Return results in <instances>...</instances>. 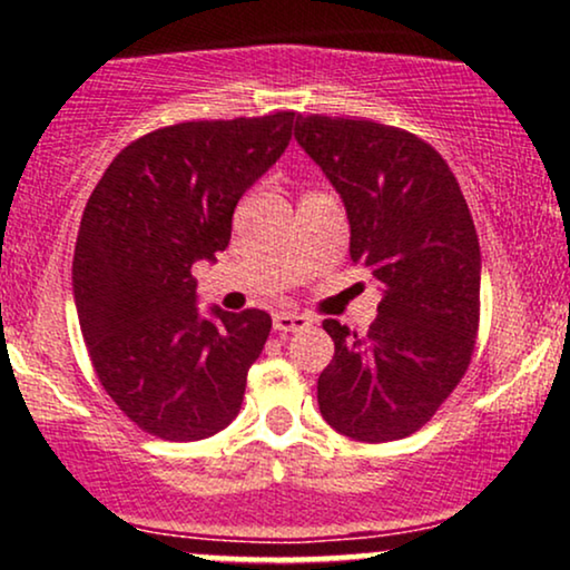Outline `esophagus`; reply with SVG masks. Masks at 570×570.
<instances>
[{"label":"esophagus","instance_id":"1","mask_svg":"<svg viewBox=\"0 0 570 570\" xmlns=\"http://www.w3.org/2000/svg\"><path fill=\"white\" fill-rule=\"evenodd\" d=\"M313 322L307 316H303V313H286L281 311L273 316V326H276L278 335H292V332H303L311 326Z\"/></svg>","mask_w":570,"mask_h":570}]
</instances>
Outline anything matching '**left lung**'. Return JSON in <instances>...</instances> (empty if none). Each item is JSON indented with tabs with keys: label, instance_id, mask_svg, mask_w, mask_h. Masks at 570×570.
<instances>
[{
	"label": "left lung",
	"instance_id": "obj_1",
	"mask_svg": "<svg viewBox=\"0 0 570 570\" xmlns=\"http://www.w3.org/2000/svg\"><path fill=\"white\" fill-rule=\"evenodd\" d=\"M294 139L337 189L351 259L381 289L364 337L324 322L335 356L318 375V410L351 440H402L472 362L482 276L472 214L442 155L407 130L297 115Z\"/></svg>",
	"mask_w": 570,
	"mask_h": 570
}]
</instances>
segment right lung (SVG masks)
<instances>
[{"instance_id": "right-lung-1", "label": "right lung", "mask_w": 570, "mask_h": 570, "mask_svg": "<svg viewBox=\"0 0 570 570\" xmlns=\"http://www.w3.org/2000/svg\"><path fill=\"white\" fill-rule=\"evenodd\" d=\"M294 112L179 122L128 144L82 212L71 292L98 381L136 426L193 442L238 415L265 311L198 307L193 265L230 244L240 195L289 147Z\"/></svg>"}]
</instances>
